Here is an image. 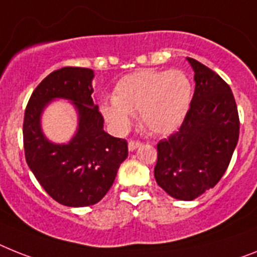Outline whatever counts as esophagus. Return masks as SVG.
Here are the masks:
<instances>
[{
	"label": "esophagus",
	"instance_id": "esophagus-1",
	"mask_svg": "<svg viewBox=\"0 0 257 257\" xmlns=\"http://www.w3.org/2000/svg\"><path fill=\"white\" fill-rule=\"evenodd\" d=\"M140 146H141V142L140 141H129V144H128L129 152H135L136 149H139Z\"/></svg>",
	"mask_w": 257,
	"mask_h": 257
}]
</instances>
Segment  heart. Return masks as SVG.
Returning <instances> with one entry per match:
<instances>
[{"mask_svg": "<svg viewBox=\"0 0 257 257\" xmlns=\"http://www.w3.org/2000/svg\"><path fill=\"white\" fill-rule=\"evenodd\" d=\"M193 94L189 75L180 69H142L120 78L112 100L100 105L103 117L117 133L126 132L132 116L152 135H169L183 124Z\"/></svg>", "mask_w": 257, "mask_h": 257, "instance_id": "heart-1", "label": "heart"}]
</instances>
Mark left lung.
Masks as SVG:
<instances>
[{
    "label": "left lung",
    "mask_w": 257,
    "mask_h": 257,
    "mask_svg": "<svg viewBox=\"0 0 257 257\" xmlns=\"http://www.w3.org/2000/svg\"><path fill=\"white\" fill-rule=\"evenodd\" d=\"M195 94L178 132L157 145L154 178L171 197L191 201L221 180L239 139V116L230 86L208 66L187 57Z\"/></svg>",
    "instance_id": "1"
}]
</instances>
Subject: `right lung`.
<instances>
[{
  "label": "right lung",
  "instance_id": "1",
  "mask_svg": "<svg viewBox=\"0 0 257 257\" xmlns=\"http://www.w3.org/2000/svg\"><path fill=\"white\" fill-rule=\"evenodd\" d=\"M92 78L91 69L55 70L34 90L25 112L26 162L45 192L72 208L100 201L128 157V142L103 129V116L92 102ZM55 98L70 100L79 115L77 132L68 144H53L42 133V111Z\"/></svg>",
  "mask_w": 257,
  "mask_h": 257
}]
</instances>
